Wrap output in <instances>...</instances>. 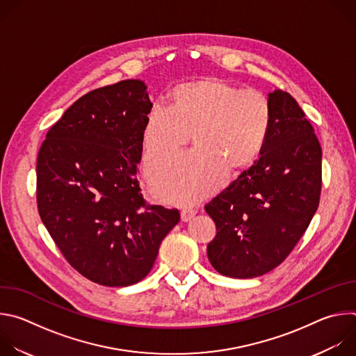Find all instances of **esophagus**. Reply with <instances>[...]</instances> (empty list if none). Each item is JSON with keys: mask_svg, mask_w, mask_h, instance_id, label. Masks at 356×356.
<instances>
[{"mask_svg": "<svg viewBox=\"0 0 356 356\" xmlns=\"http://www.w3.org/2000/svg\"><path fill=\"white\" fill-rule=\"evenodd\" d=\"M195 210L194 209H188V207H186V209H183L181 210V213H180V217H181V221L183 222H188L194 216H195Z\"/></svg>", "mask_w": 356, "mask_h": 356, "instance_id": "34e87169", "label": "esophagus"}]
</instances>
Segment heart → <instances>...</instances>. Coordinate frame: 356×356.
<instances>
[{"instance_id":"1","label":"heart","mask_w":356,"mask_h":356,"mask_svg":"<svg viewBox=\"0 0 356 356\" xmlns=\"http://www.w3.org/2000/svg\"><path fill=\"white\" fill-rule=\"evenodd\" d=\"M166 110L154 108L142 127L143 168L173 159L188 143L195 149L161 166L150 176L163 201L191 202L216 190L227 170L235 173L258 161L272 128L269 99L258 90L242 88L218 77H201L173 87Z\"/></svg>"}]
</instances>
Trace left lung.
I'll use <instances>...</instances> for the list:
<instances>
[{
  "label": "left lung",
  "instance_id": "left-lung-1",
  "mask_svg": "<svg viewBox=\"0 0 356 356\" xmlns=\"http://www.w3.org/2000/svg\"><path fill=\"white\" fill-rule=\"evenodd\" d=\"M272 128L259 161L209 204L217 227L207 245L213 268L250 279L279 266L314 217L321 194V146L297 101L269 94Z\"/></svg>",
  "mask_w": 356,
  "mask_h": 356
}]
</instances>
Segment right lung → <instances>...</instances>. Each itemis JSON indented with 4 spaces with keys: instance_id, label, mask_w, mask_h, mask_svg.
<instances>
[{
    "instance_id": "obj_1",
    "label": "right lung",
    "mask_w": 356,
    "mask_h": 356,
    "mask_svg": "<svg viewBox=\"0 0 356 356\" xmlns=\"http://www.w3.org/2000/svg\"><path fill=\"white\" fill-rule=\"evenodd\" d=\"M150 110L140 80L92 90L49 129L38 154L42 222L66 261L103 286L140 282L180 220L176 209L147 204L136 179Z\"/></svg>"
}]
</instances>
